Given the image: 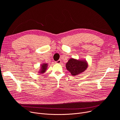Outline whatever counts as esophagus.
Wrapping results in <instances>:
<instances>
[{
    "instance_id": "34e87169",
    "label": "esophagus",
    "mask_w": 120,
    "mask_h": 120,
    "mask_svg": "<svg viewBox=\"0 0 120 120\" xmlns=\"http://www.w3.org/2000/svg\"><path fill=\"white\" fill-rule=\"evenodd\" d=\"M57 64H60L61 63V60H58V61H57L55 62Z\"/></svg>"
}]
</instances>
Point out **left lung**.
<instances>
[{"mask_svg": "<svg viewBox=\"0 0 120 120\" xmlns=\"http://www.w3.org/2000/svg\"><path fill=\"white\" fill-rule=\"evenodd\" d=\"M88 67V63L86 60L76 59L71 58L66 63L67 70L71 72L72 76L77 75L85 71Z\"/></svg>", "mask_w": 120, "mask_h": 120, "instance_id": "obj_1", "label": "left lung"}]
</instances>
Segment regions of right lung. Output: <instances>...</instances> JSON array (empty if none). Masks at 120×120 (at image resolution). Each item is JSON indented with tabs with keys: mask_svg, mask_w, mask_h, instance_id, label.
<instances>
[{
	"mask_svg": "<svg viewBox=\"0 0 120 120\" xmlns=\"http://www.w3.org/2000/svg\"><path fill=\"white\" fill-rule=\"evenodd\" d=\"M48 64L47 63H43L40 65V68L38 71V72L40 74H43L45 73V71H47V69L48 68Z\"/></svg>",
	"mask_w": 120,
	"mask_h": 120,
	"instance_id": "obj_1",
	"label": "right lung"
}]
</instances>
